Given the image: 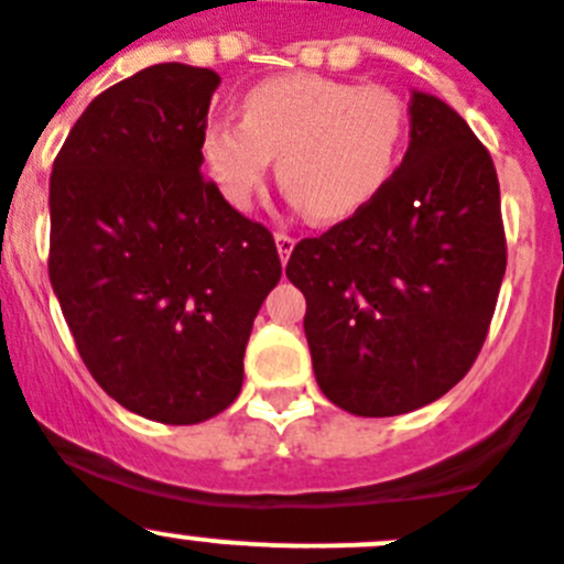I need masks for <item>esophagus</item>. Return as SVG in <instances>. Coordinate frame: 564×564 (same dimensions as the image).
Returning a JSON list of instances; mask_svg holds the SVG:
<instances>
[{
	"mask_svg": "<svg viewBox=\"0 0 564 564\" xmlns=\"http://www.w3.org/2000/svg\"><path fill=\"white\" fill-rule=\"evenodd\" d=\"M275 247H278V256H281V261H286L294 250V238L286 236V232H275Z\"/></svg>",
	"mask_w": 564,
	"mask_h": 564,
	"instance_id": "esophagus-1",
	"label": "esophagus"
}]
</instances>
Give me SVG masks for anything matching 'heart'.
Listing matches in <instances>:
<instances>
[{
    "instance_id": "obj_1",
    "label": "heart",
    "mask_w": 564,
    "mask_h": 564,
    "mask_svg": "<svg viewBox=\"0 0 564 564\" xmlns=\"http://www.w3.org/2000/svg\"><path fill=\"white\" fill-rule=\"evenodd\" d=\"M245 120L202 129V165L236 210H250L278 156V180L317 221L377 199L408 143V106L384 86L278 75L245 95Z\"/></svg>"
}]
</instances>
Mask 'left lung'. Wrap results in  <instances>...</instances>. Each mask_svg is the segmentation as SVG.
<instances>
[{
	"instance_id": "left-lung-1",
	"label": "left lung",
	"mask_w": 564,
	"mask_h": 564,
	"mask_svg": "<svg viewBox=\"0 0 564 564\" xmlns=\"http://www.w3.org/2000/svg\"><path fill=\"white\" fill-rule=\"evenodd\" d=\"M503 275L495 162L427 93L410 95L408 154L382 194L286 263L319 390L368 419L424 408L466 377Z\"/></svg>"
}]
</instances>
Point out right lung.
<instances>
[{
	"mask_svg": "<svg viewBox=\"0 0 564 564\" xmlns=\"http://www.w3.org/2000/svg\"><path fill=\"white\" fill-rule=\"evenodd\" d=\"M221 78L154 64L86 106L50 176V283L95 382L162 424L236 402L263 297L281 281L272 232L202 176Z\"/></svg>",
	"mask_w": 564,
	"mask_h": 564,
	"instance_id": "right-lung-1",
	"label": "right lung"
}]
</instances>
